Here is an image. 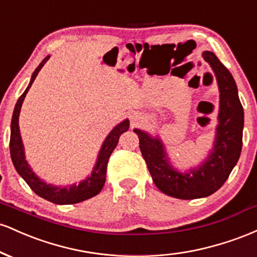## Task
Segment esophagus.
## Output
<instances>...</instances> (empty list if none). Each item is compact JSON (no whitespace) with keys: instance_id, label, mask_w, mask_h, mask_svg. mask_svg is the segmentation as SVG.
<instances>
[{"instance_id":"1","label":"esophagus","mask_w":257,"mask_h":257,"mask_svg":"<svg viewBox=\"0 0 257 257\" xmlns=\"http://www.w3.org/2000/svg\"><path fill=\"white\" fill-rule=\"evenodd\" d=\"M129 118H131L132 124L135 125V124H139V123L141 122L143 116H141V113H139V112H132V113L129 114Z\"/></svg>"}]
</instances>
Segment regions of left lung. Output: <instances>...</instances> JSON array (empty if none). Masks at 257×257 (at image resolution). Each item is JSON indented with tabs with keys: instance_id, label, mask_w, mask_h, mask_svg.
<instances>
[{
	"instance_id": "left-lung-1",
	"label": "left lung",
	"mask_w": 257,
	"mask_h": 257,
	"mask_svg": "<svg viewBox=\"0 0 257 257\" xmlns=\"http://www.w3.org/2000/svg\"><path fill=\"white\" fill-rule=\"evenodd\" d=\"M202 57L213 69L220 93L217 125L208 157L197 167L180 172L170 162L158 135L152 137L134 129L155 185L163 193L179 199L203 198L216 192L237 164L243 145L244 111L234 78L213 52H203Z\"/></svg>"
}]
</instances>
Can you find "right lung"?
<instances>
[{"label": "right lung", "mask_w": 257, "mask_h": 257, "mask_svg": "<svg viewBox=\"0 0 257 257\" xmlns=\"http://www.w3.org/2000/svg\"><path fill=\"white\" fill-rule=\"evenodd\" d=\"M49 58H51V55H47V57L42 60V63L38 65L37 69L35 70L34 73H32L30 83H29L28 88H26L24 93L22 94V96L18 99L16 107H14L11 123V157L18 174L25 180L26 184L30 186L31 190L34 191L37 196L42 197V198L49 200V202L52 203H55V204H75V203L83 202V200H87L91 198V197L96 196V194L102 190L106 180V168H107L108 158H110L113 150L116 149L120 135L129 129V119L122 120V122L114 126V128L110 132V134L106 137L104 143H102L101 145V149H100L99 151L95 166H94L93 170H91L90 175H88L84 180H82L79 184L58 186L48 184V182H46L44 180L38 178L36 174L34 173V170L31 169L30 164L26 161L24 145H23L22 135H20L19 131V114L20 110H22L23 101H24L26 94H28L29 89H30L31 84L34 83L38 72L41 71L43 65L47 63V60H48Z\"/></svg>", "instance_id": "add662e5"}]
</instances>
